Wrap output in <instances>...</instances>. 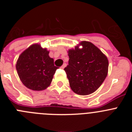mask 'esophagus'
Instances as JSON below:
<instances>
[{"label":"esophagus","instance_id":"1","mask_svg":"<svg viewBox=\"0 0 132 132\" xmlns=\"http://www.w3.org/2000/svg\"><path fill=\"white\" fill-rule=\"evenodd\" d=\"M65 67H66V63H63V64L62 66L61 67V69H64Z\"/></svg>","mask_w":132,"mask_h":132}]
</instances>
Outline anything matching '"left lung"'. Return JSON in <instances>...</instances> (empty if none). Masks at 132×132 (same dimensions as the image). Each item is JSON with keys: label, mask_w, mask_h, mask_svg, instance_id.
<instances>
[{"label": "left lung", "mask_w": 132, "mask_h": 132, "mask_svg": "<svg viewBox=\"0 0 132 132\" xmlns=\"http://www.w3.org/2000/svg\"><path fill=\"white\" fill-rule=\"evenodd\" d=\"M81 45L82 48H79ZM69 65L64 69L73 92L88 95L101 87L108 74V60L96 46L82 41L68 51Z\"/></svg>", "instance_id": "1"}]
</instances>
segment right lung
I'll return each instance as SVG.
<instances>
[{"mask_svg": "<svg viewBox=\"0 0 132 132\" xmlns=\"http://www.w3.org/2000/svg\"><path fill=\"white\" fill-rule=\"evenodd\" d=\"M50 52L39 44L31 45L19 56L16 68L18 76L27 88L33 90H43L51 84L55 71L53 58Z\"/></svg>", "mask_w": 132, "mask_h": 132, "instance_id": "right-lung-1", "label": "right lung"}]
</instances>
